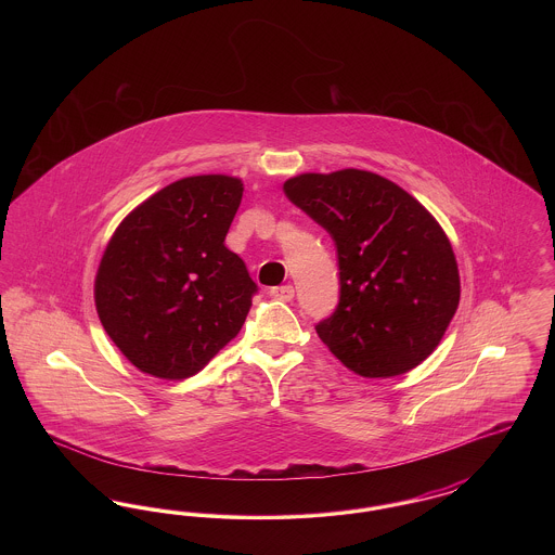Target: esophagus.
<instances>
[{
	"mask_svg": "<svg viewBox=\"0 0 555 555\" xmlns=\"http://www.w3.org/2000/svg\"><path fill=\"white\" fill-rule=\"evenodd\" d=\"M270 295L274 299H281V301H291L293 295H295V289H293V285H281V287H272Z\"/></svg>",
	"mask_w": 555,
	"mask_h": 555,
	"instance_id": "34e87169",
	"label": "esophagus"
}]
</instances>
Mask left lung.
I'll list each match as a JSON object with an SVG mask.
<instances>
[{
  "label": "left lung",
  "instance_id": "8db88e82",
  "mask_svg": "<svg viewBox=\"0 0 555 555\" xmlns=\"http://www.w3.org/2000/svg\"><path fill=\"white\" fill-rule=\"evenodd\" d=\"M285 195L337 245L341 295L318 337L349 370L389 378L441 344L460 304V272L435 216L369 170L304 172Z\"/></svg>",
  "mask_w": 555,
  "mask_h": 555
}]
</instances>
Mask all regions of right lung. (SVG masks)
<instances>
[{"label": "right lung", "mask_w": 555, "mask_h": 555, "mask_svg": "<svg viewBox=\"0 0 555 555\" xmlns=\"http://www.w3.org/2000/svg\"><path fill=\"white\" fill-rule=\"evenodd\" d=\"M241 197L237 177H186L139 204L107 241L98 317L141 372L181 380L237 337L258 291L224 245Z\"/></svg>", "instance_id": "add662e5"}]
</instances>
